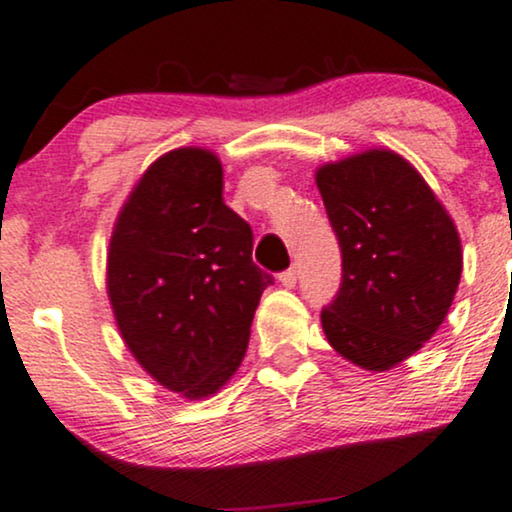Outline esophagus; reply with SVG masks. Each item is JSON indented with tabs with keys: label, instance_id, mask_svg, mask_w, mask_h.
Returning a JSON list of instances; mask_svg holds the SVG:
<instances>
[{
	"label": "esophagus",
	"instance_id": "esophagus-1",
	"mask_svg": "<svg viewBox=\"0 0 512 512\" xmlns=\"http://www.w3.org/2000/svg\"><path fill=\"white\" fill-rule=\"evenodd\" d=\"M296 277H299V273H296V268H289V270H285V273H280L282 287H287V289L296 287Z\"/></svg>",
	"mask_w": 512,
	"mask_h": 512
}]
</instances>
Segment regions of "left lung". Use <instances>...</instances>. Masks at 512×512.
Listing matches in <instances>:
<instances>
[{"label":"left lung","mask_w":512,"mask_h":512,"mask_svg":"<svg viewBox=\"0 0 512 512\" xmlns=\"http://www.w3.org/2000/svg\"><path fill=\"white\" fill-rule=\"evenodd\" d=\"M315 182L342 249V285L320 313L325 337L346 361L384 372L444 323L463 273L458 230L389 149L327 163Z\"/></svg>","instance_id":"8db88e82"}]
</instances>
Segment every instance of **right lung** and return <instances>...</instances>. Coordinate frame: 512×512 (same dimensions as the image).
Returning <instances> with one entry per match:
<instances>
[{
    "label": "right lung",
    "instance_id": "1",
    "mask_svg": "<svg viewBox=\"0 0 512 512\" xmlns=\"http://www.w3.org/2000/svg\"><path fill=\"white\" fill-rule=\"evenodd\" d=\"M254 232L223 201L208 149L163 154L130 192L106 256V292L137 363L189 401L216 394L249 346L273 277L251 261Z\"/></svg>",
    "mask_w": 512,
    "mask_h": 512
}]
</instances>
